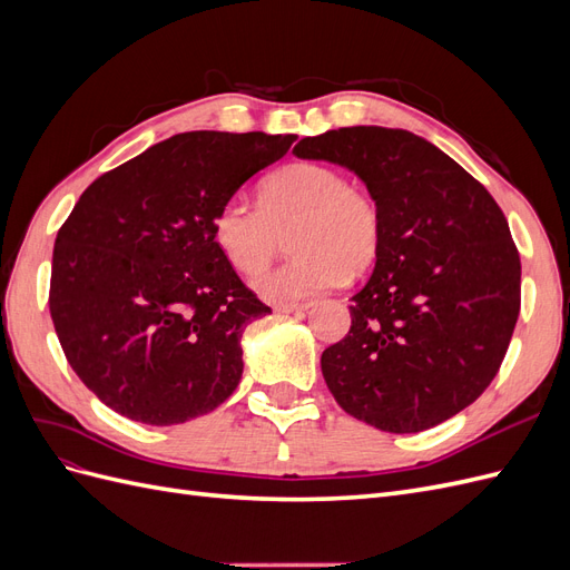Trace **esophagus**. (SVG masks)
<instances>
[{
  "label": "esophagus",
  "mask_w": 570,
  "mask_h": 570,
  "mask_svg": "<svg viewBox=\"0 0 570 570\" xmlns=\"http://www.w3.org/2000/svg\"><path fill=\"white\" fill-rule=\"evenodd\" d=\"M308 306H312L308 302H281V304H275V312H281V314H299V312H306Z\"/></svg>",
  "instance_id": "1"
}]
</instances>
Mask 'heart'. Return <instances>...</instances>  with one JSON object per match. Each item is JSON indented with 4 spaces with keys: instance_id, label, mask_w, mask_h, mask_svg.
<instances>
[{
    "instance_id": "1",
    "label": "heart",
    "mask_w": 570,
    "mask_h": 570,
    "mask_svg": "<svg viewBox=\"0 0 570 570\" xmlns=\"http://www.w3.org/2000/svg\"><path fill=\"white\" fill-rule=\"evenodd\" d=\"M287 237L292 254L254 281L268 302H297L368 271L383 245L381 206L342 170L297 161L273 174L258 206L233 197L214 216L216 245L235 271L256 275Z\"/></svg>"
}]
</instances>
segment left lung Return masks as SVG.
<instances>
[{
    "instance_id": "obj_1",
    "label": "left lung",
    "mask_w": 570,
    "mask_h": 570,
    "mask_svg": "<svg viewBox=\"0 0 570 570\" xmlns=\"http://www.w3.org/2000/svg\"><path fill=\"white\" fill-rule=\"evenodd\" d=\"M381 206L383 245L352 297V327L321 356L350 416L421 433L456 416L502 366L521 312V258L492 195L425 137L354 126L304 137Z\"/></svg>"
}]
</instances>
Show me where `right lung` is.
I'll return each instance as SVG.
<instances>
[{
    "label": "right lung",
    "instance_id": "obj_1",
    "mask_svg": "<svg viewBox=\"0 0 570 570\" xmlns=\"http://www.w3.org/2000/svg\"><path fill=\"white\" fill-rule=\"evenodd\" d=\"M295 135L195 130L97 178L61 226L49 314L80 381L120 416L176 425L243 377V333L271 314L216 245L214 216Z\"/></svg>",
    "mask_w": 570,
    "mask_h": 570
}]
</instances>
